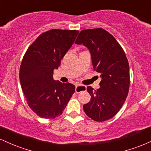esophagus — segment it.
<instances>
[{"label":"esophagus","instance_id":"34e87169","mask_svg":"<svg viewBox=\"0 0 151 151\" xmlns=\"http://www.w3.org/2000/svg\"><path fill=\"white\" fill-rule=\"evenodd\" d=\"M86 90V87L85 86L83 85H77L75 87V92L80 93L81 91H84Z\"/></svg>","mask_w":151,"mask_h":151}]
</instances>
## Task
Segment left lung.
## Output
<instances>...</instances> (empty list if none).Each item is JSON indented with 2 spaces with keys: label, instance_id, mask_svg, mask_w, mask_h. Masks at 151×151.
Returning <instances> with one entry per match:
<instances>
[{
  "label": "left lung",
  "instance_id": "left-lung-1",
  "mask_svg": "<svg viewBox=\"0 0 151 151\" xmlns=\"http://www.w3.org/2000/svg\"><path fill=\"white\" fill-rule=\"evenodd\" d=\"M90 50L93 70L100 73L99 89L87 86L91 99L83 106L87 116L98 122L113 118L129 91V65L126 54L111 34L103 28L81 30L76 40Z\"/></svg>",
  "mask_w": 151,
  "mask_h": 151
}]
</instances>
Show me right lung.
I'll return each mask as SVG.
<instances>
[{"label":"right lung","mask_w":151,"mask_h":151,"mask_svg":"<svg viewBox=\"0 0 151 151\" xmlns=\"http://www.w3.org/2000/svg\"><path fill=\"white\" fill-rule=\"evenodd\" d=\"M78 30L52 29L40 34L27 48L20 67V81L27 103L38 116L61 115L75 86L53 79V71L72 45Z\"/></svg>","instance_id":"add662e5"}]
</instances>
